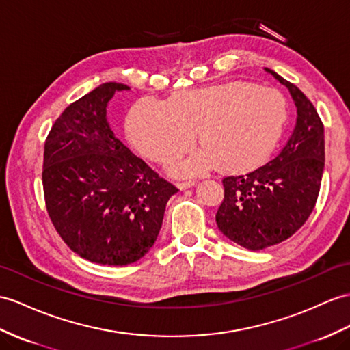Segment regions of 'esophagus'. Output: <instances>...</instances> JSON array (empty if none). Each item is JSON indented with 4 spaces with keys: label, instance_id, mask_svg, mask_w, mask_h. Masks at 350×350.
<instances>
[{
    "label": "esophagus",
    "instance_id": "esophagus-1",
    "mask_svg": "<svg viewBox=\"0 0 350 350\" xmlns=\"http://www.w3.org/2000/svg\"><path fill=\"white\" fill-rule=\"evenodd\" d=\"M176 185L180 187L181 190H184V189H190V187H193V185H194V181H193V180H187V181H178V183H176Z\"/></svg>",
    "mask_w": 350,
    "mask_h": 350
}]
</instances>
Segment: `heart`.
<instances>
[{
  "mask_svg": "<svg viewBox=\"0 0 350 350\" xmlns=\"http://www.w3.org/2000/svg\"><path fill=\"white\" fill-rule=\"evenodd\" d=\"M286 102L279 92L251 83H224L175 93L166 102L144 98L127 117L133 146L156 163H167L194 144L202 150L176 161V174H198L218 163L248 170L275 151L286 124Z\"/></svg>",
  "mask_w": 350,
  "mask_h": 350,
  "instance_id": "heart-1",
  "label": "heart"
}]
</instances>
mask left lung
Masks as SVG:
<instances>
[{"label":"left lung","mask_w":350,"mask_h":350,"mask_svg":"<svg viewBox=\"0 0 350 350\" xmlns=\"http://www.w3.org/2000/svg\"><path fill=\"white\" fill-rule=\"evenodd\" d=\"M267 71L291 93L295 127L275 159L248 174L223 178L224 199L215 215L219 232L251 251L284 242L301 228L317 204L325 165L317 108L295 84Z\"/></svg>","instance_id":"left-lung-1"}]
</instances>
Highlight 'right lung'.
<instances>
[{
	"mask_svg": "<svg viewBox=\"0 0 350 350\" xmlns=\"http://www.w3.org/2000/svg\"><path fill=\"white\" fill-rule=\"evenodd\" d=\"M122 83H104L68 105L44 144L47 214L68 248L107 266L138 261L154 245L178 189L136 157L107 123Z\"/></svg>",
	"mask_w": 350,
	"mask_h": 350,
	"instance_id": "1",
	"label": "right lung"
}]
</instances>
